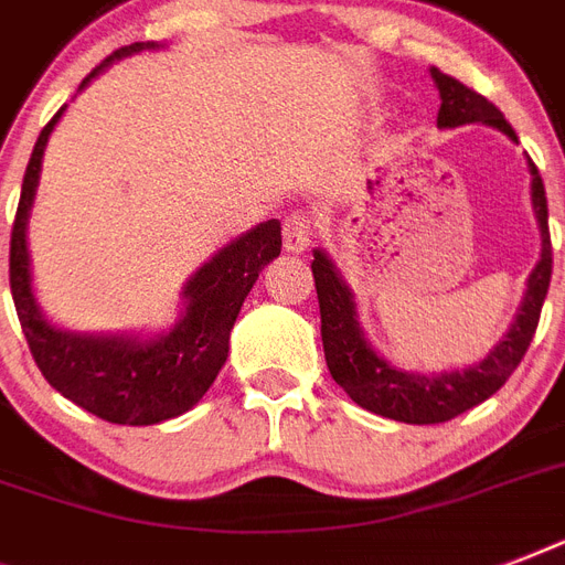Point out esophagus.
I'll return each instance as SVG.
<instances>
[{"label":"esophagus","instance_id":"esophagus-1","mask_svg":"<svg viewBox=\"0 0 565 565\" xmlns=\"http://www.w3.org/2000/svg\"><path fill=\"white\" fill-rule=\"evenodd\" d=\"M313 220H310L305 211L290 213L287 220H284V248L292 252V255H299L305 248L310 246V239H313Z\"/></svg>","mask_w":565,"mask_h":565}]
</instances>
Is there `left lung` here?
I'll return each mask as SVG.
<instances>
[{
  "label": "left lung",
  "mask_w": 565,
  "mask_h": 565,
  "mask_svg": "<svg viewBox=\"0 0 565 565\" xmlns=\"http://www.w3.org/2000/svg\"><path fill=\"white\" fill-rule=\"evenodd\" d=\"M430 78L439 90V128L469 126V122H483L504 131L510 140H516V131L510 126L490 99L481 93L466 87L451 75L439 73L430 66ZM531 199H534V213L543 234V255L534 273L527 278L525 301L516 313V322L499 340L483 361L472 363L469 370L439 372V375H413L390 366L381 354L366 343V337L358 322V308H354L352 290L345 287L334 264L328 260L326 252H313V281H317L319 319H322V349H326L328 372L337 384L343 386L352 402H358L363 411H372L386 419L407 422V425H437L472 411L475 404L487 402L495 390L504 386L516 366L525 358L527 345L534 340L536 326H540V310H543L545 292L552 284V234H548V202H545V188L540 179V170L531 161Z\"/></svg>",
  "instance_id": "left-lung-1"
}]
</instances>
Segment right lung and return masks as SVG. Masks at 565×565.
<instances>
[{
    "mask_svg": "<svg viewBox=\"0 0 565 565\" xmlns=\"http://www.w3.org/2000/svg\"><path fill=\"white\" fill-rule=\"evenodd\" d=\"M154 46L158 43L117 49L84 78L82 87L117 57ZM64 110L66 105L49 119L34 143L11 231V296L22 334L49 384L93 416L114 425H158L175 419L199 404L213 377L220 375L228 358L231 328L257 273L281 255V222L266 220L243 237L231 239L190 278L184 287L188 308L170 334L152 340L126 334L93 337L49 326L31 292L25 225L38 193L43 149Z\"/></svg>",
    "mask_w": 565,
    "mask_h": 565,
    "instance_id": "right-lung-1",
    "label": "right lung"
}]
</instances>
